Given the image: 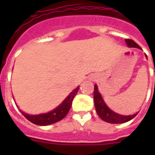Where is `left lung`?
I'll list each match as a JSON object with an SVG mask.
<instances>
[{"mask_svg":"<svg viewBox=\"0 0 155 155\" xmlns=\"http://www.w3.org/2000/svg\"><path fill=\"white\" fill-rule=\"evenodd\" d=\"M125 42L127 43V45L130 47H137V48L141 49V47L134 40L125 39ZM94 103L98 116L106 122L112 123V124L125 123L132 120L133 118L137 115V114L130 116L119 115L117 113H114L111 109H109L105 104V103L104 102L101 95L100 94L99 92H98V88H97V86L96 84L94 86Z\"/></svg>","mask_w":155,"mask_h":155,"instance_id":"8db88e82","label":"left lung"}]
</instances>
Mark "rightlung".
<instances>
[{"instance_id":"right-lung-1","label":"right lung","mask_w":155,"mask_h":155,"mask_svg":"<svg viewBox=\"0 0 155 155\" xmlns=\"http://www.w3.org/2000/svg\"><path fill=\"white\" fill-rule=\"evenodd\" d=\"M78 90H79V87L76 89L74 90L73 92H71L70 95L63 101V102L60 105L50 113L39 114V115H29V114L23 113L21 111V113H22L23 116L27 120H29L30 122L34 123L35 125H51V124H54V123L62 120L68 114L69 110H70L71 104H72L73 99L75 97V95L77 94Z\"/></svg>"}]
</instances>
